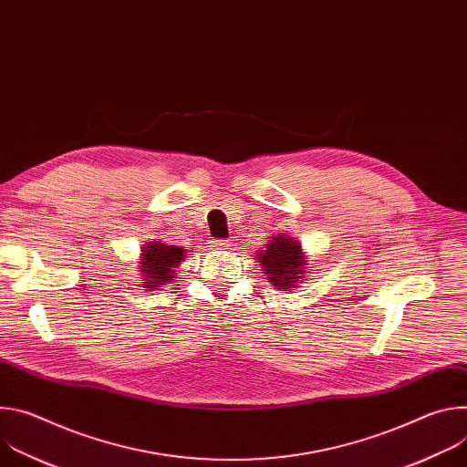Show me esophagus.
Here are the masks:
<instances>
[{
    "mask_svg": "<svg viewBox=\"0 0 467 467\" xmlns=\"http://www.w3.org/2000/svg\"><path fill=\"white\" fill-rule=\"evenodd\" d=\"M213 247L214 249H229L231 242H227V240H213Z\"/></svg>",
    "mask_w": 467,
    "mask_h": 467,
    "instance_id": "34e87169",
    "label": "esophagus"
}]
</instances>
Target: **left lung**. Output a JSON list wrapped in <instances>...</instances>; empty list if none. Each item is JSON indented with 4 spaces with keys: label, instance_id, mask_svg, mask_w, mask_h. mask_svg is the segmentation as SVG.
Here are the masks:
<instances>
[{
    "label": "left lung",
    "instance_id": "left-lung-1",
    "mask_svg": "<svg viewBox=\"0 0 467 467\" xmlns=\"http://www.w3.org/2000/svg\"><path fill=\"white\" fill-rule=\"evenodd\" d=\"M254 256L262 274L275 290L290 292L305 281L308 260L297 238L274 234Z\"/></svg>",
    "mask_w": 467,
    "mask_h": 467
}]
</instances>
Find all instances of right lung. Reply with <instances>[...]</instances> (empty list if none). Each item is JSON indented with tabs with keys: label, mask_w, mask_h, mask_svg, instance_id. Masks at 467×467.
I'll return each instance as SVG.
<instances>
[{
	"label": "right lung",
	"mask_w": 467,
	"mask_h": 467,
	"mask_svg": "<svg viewBox=\"0 0 467 467\" xmlns=\"http://www.w3.org/2000/svg\"><path fill=\"white\" fill-rule=\"evenodd\" d=\"M139 260V281L142 288L162 290L168 283L175 281L177 268L186 258V249L168 245L161 240H150L140 247Z\"/></svg>",
	"instance_id": "right-lung-1"
}]
</instances>
